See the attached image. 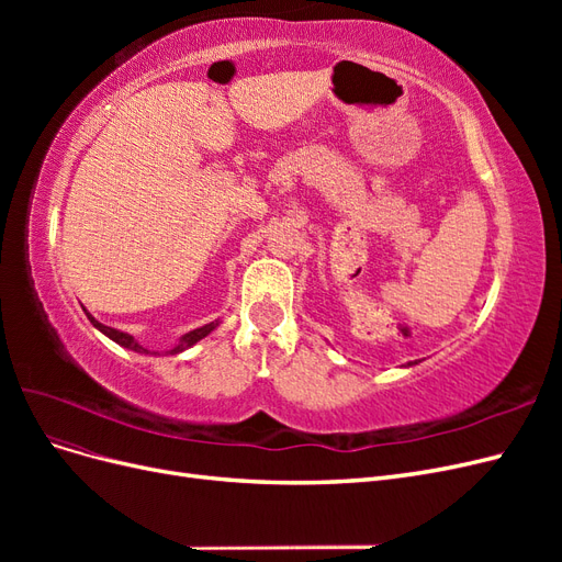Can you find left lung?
I'll return each mask as SVG.
<instances>
[{"label":"left lung","mask_w":562,"mask_h":562,"mask_svg":"<svg viewBox=\"0 0 562 562\" xmlns=\"http://www.w3.org/2000/svg\"><path fill=\"white\" fill-rule=\"evenodd\" d=\"M415 363H417V361H415ZM407 366H413V363H407Z\"/></svg>","instance_id":"1"}]
</instances>
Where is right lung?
I'll list each match as a JSON object with an SVG mask.
<instances>
[{"label": "right lung", "mask_w": 562, "mask_h": 562, "mask_svg": "<svg viewBox=\"0 0 562 562\" xmlns=\"http://www.w3.org/2000/svg\"><path fill=\"white\" fill-rule=\"evenodd\" d=\"M83 314L89 316V321L93 323V328H98L100 333H103L105 337H110L112 342H116L119 347H124V349H131V351H138V353H151V356H159V351H151V349H147V347H143L138 339H135L133 335H128V333H122V330H116V328H110V326H105V323H100V321H95L87 310H83ZM220 326V318H215V321H211V323H206V326H201V328H194V330H190V333H184L178 342L171 347V349H166L164 353H182V351H187L190 347H194L199 339H203L206 335H211L215 328Z\"/></svg>", "instance_id": "add662e5"}]
</instances>
